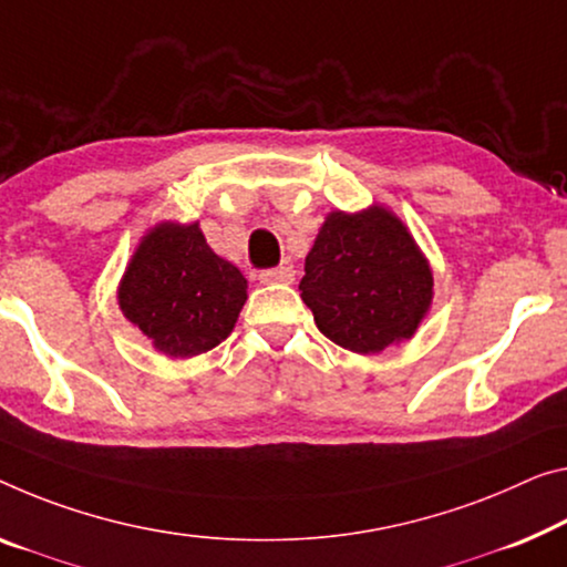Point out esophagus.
Masks as SVG:
<instances>
[{
	"instance_id": "34e87169",
	"label": "esophagus",
	"mask_w": 567,
	"mask_h": 567,
	"mask_svg": "<svg viewBox=\"0 0 567 567\" xmlns=\"http://www.w3.org/2000/svg\"><path fill=\"white\" fill-rule=\"evenodd\" d=\"M260 284H291L293 281V268L291 266H278V268H266V271L258 274Z\"/></svg>"
}]
</instances>
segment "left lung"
<instances>
[{
    "instance_id": "left-lung-1",
    "label": "left lung",
    "mask_w": 567,
    "mask_h": 567,
    "mask_svg": "<svg viewBox=\"0 0 567 567\" xmlns=\"http://www.w3.org/2000/svg\"><path fill=\"white\" fill-rule=\"evenodd\" d=\"M303 271L299 291L319 332L360 354L411 339L433 293L411 233L382 207L329 215Z\"/></svg>"
}]
</instances>
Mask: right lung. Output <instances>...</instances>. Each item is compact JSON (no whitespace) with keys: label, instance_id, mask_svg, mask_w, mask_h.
<instances>
[{"label":"right lung","instance_id":"right-lung-1","mask_svg":"<svg viewBox=\"0 0 567 567\" xmlns=\"http://www.w3.org/2000/svg\"><path fill=\"white\" fill-rule=\"evenodd\" d=\"M246 289V278L213 254L197 223H164L146 235L128 264L118 303L156 350L195 357L233 332Z\"/></svg>","mask_w":567,"mask_h":567}]
</instances>
